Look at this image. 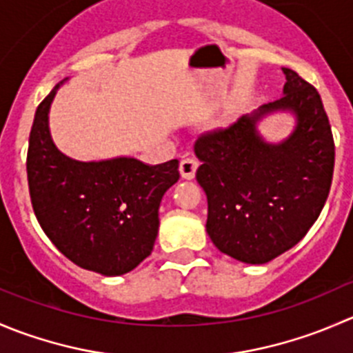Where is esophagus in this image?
Returning <instances> with one entry per match:
<instances>
[{"instance_id": "1", "label": "esophagus", "mask_w": 353, "mask_h": 353, "mask_svg": "<svg viewBox=\"0 0 353 353\" xmlns=\"http://www.w3.org/2000/svg\"><path fill=\"white\" fill-rule=\"evenodd\" d=\"M196 169H198V162L194 159H191V157H186V159L181 160L179 172L183 179H188V181L193 179L194 174H196Z\"/></svg>"}]
</instances>
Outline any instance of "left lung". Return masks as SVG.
Segmentation results:
<instances>
[{"label": "left lung", "mask_w": 353, "mask_h": 353, "mask_svg": "<svg viewBox=\"0 0 353 353\" xmlns=\"http://www.w3.org/2000/svg\"><path fill=\"white\" fill-rule=\"evenodd\" d=\"M283 74L279 100L194 143L201 162L196 181L208 201V236L222 253L255 265L307 234L333 179L334 143L319 93L292 68ZM272 114L294 119L290 134L278 142L259 131Z\"/></svg>", "instance_id": "left-lung-1"}]
</instances>
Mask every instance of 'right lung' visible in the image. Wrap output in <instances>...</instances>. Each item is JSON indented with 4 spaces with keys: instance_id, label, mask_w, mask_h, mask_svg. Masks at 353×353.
<instances>
[{
    "instance_id": "right-lung-1",
    "label": "right lung",
    "mask_w": 353,
    "mask_h": 353,
    "mask_svg": "<svg viewBox=\"0 0 353 353\" xmlns=\"http://www.w3.org/2000/svg\"><path fill=\"white\" fill-rule=\"evenodd\" d=\"M63 79L34 115L27 152L30 201L44 234L68 260L101 276H122L152 253L162 196L179 179V160L148 165L134 157L82 162L50 131Z\"/></svg>"
}]
</instances>
